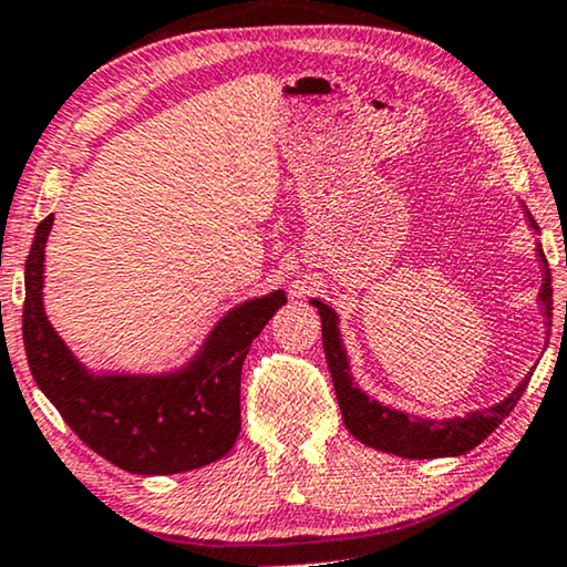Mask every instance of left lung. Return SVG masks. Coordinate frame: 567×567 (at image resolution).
Listing matches in <instances>:
<instances>
[{
    "label": "left lung",
    "mask_w": 567,
    "mask_h": 567,
    "mask_svg": "<svg viewBox=\"0 0 567 567\" xmlns=\"http://www.w3.org/2000/svg\"><path fill=\"white\" fill-rule=\"evenodd\" d=\"M529 215V213H526ZM529 223L537 228V223L529 215ZM539 259L545 261V282H542L539 300L545 306L547 323L553 318V277H549V265L545 259V251L539 249ZM313 306L321 313V331H323V349L326 362H329L333 390H337V401L344 416V424L357 440L374 450L398 454V457L409 460H434V457H454V454H465L473 446L481 444L508 413L519 403L522 393L529 385V378L522 380V385L514 390L506 401H501L493 409L473 411L467 419H450V421H424L411 419L409 413L393 411L378 401H370L360 388L352 382L349 374L347 354L341 347L339 329H337V313L321 300H313Z\"/></svg>",
    "instance_id": "1"
}]
</instances>
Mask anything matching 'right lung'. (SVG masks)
I'll use <instances>...</instances> for the list:
<instances>
[{
    "instance_id": "add662e5",
    "label": "right lung",
    "mask_w": 567,
    "mask_h": 567,
    "mask_svg": "<svg viewBox=\"0 0 567 567\" xmlns=\"http://www.w3.org/2000/svg\"><path fill=\"white\" fill-rule=\"evenodd\" d=\"M53 215L41 220L25 261L22 341L30 372L79 440L125 473L172 475L210 465L241 432V367L285 292L230 310L182 372L102 374L74 360L43 310V259Z\"/></svg>"
}]
</instances>
